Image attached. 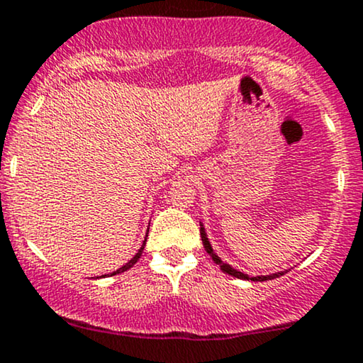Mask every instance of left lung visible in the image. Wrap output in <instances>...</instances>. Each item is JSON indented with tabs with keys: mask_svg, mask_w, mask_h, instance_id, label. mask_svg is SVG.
I'll use <instances>...</instances> for the list:
<instances>
[{
	"mask_svg": "<svg viewBox=\"0 0 363 363\" xmlns=\"http://www.w3.org/2000/svg\"><path fill=\"white\" fill-rule=\"evenodd\" d=\"M199 226H201V230H199V231H201V240H203V245H204V248H206V252L209 253V257H211V260L215 262L216 265H220V269L223 270L225 274H228V276L237 277V279H243V281L262 282V281H272V279L281 277V276H284V274L289 272V270H281V272L270 274V276H255V277H250V276H248V274H243L242 270L231 267L230 264H226V262H223V260L220 259V257L216 255L215 250H213V247H211V242H209V238H208V235H206V230H204V225L201 223V221H199Z\"/></svg>",
	"mask_w": 363,
	"mask_h": 363,
	"instance_id": "1",
	"label": "left lung"
}]
</instances>
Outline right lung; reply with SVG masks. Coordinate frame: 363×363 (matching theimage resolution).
Masks as SVG:
<instances>
[{
	"label": "right lung",
	"instance_id": "1",
	"mask_svg": "<svg viewBox=\"0 0 363 363\" xmlns=\"http://www.w3.org/2000/svg\"><path fill=\"white\" fill-rule=\"evenodd\" d=\"M147 237H148V233H147ZM147 237H145V240H143V245H142V247H140V250H138L137 253H135V255L132 257V260H128V262H126V264L123 265V267H120V269H118V270H115V272H111V274H110V276H116V274H121V272H125V270L132 269V267H133V265H135V264H137V262H138V259H140V257H142V252H143V248H145V242H147ZM99 277H108V274H106V276H99Z\"/></svg>",
	"mask_w": 363,
	"mask_h": 363
}]
</instances>
